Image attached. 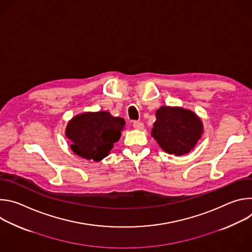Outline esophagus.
Masks as SVG:
<instances>
[{"label": "esophagus", "instance_id": "obj_1", "mask_svg": "<svg viewBox=\"0 0 252 252\" xmlns=\"http://www.w3.org/2000/svg\"><path fill=\"white\" fill-rule=\"evenodd\" d=\"M132 126L137 130H141V129H143V127H145V126H143V124L140 123V122H134Z\"/></svg>", "mask_w": 252, "mask_h": 252}]
</instances>
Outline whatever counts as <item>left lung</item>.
I'll use <instances>...</instances> for the list:
<instances>
[{
  "mask_svg": "<svg viewBox=\"0 0 252 252\" xmlns=\"http://www.w3.org/2000/svg\"><path fill=\"white\" fill-rule=\"evenodd\" d=\"M156 118L152 135L169 155L189 154L203 132L200 119L184 107L160 106L156 113Z\"/></svg>",
  "mask_w": 252,
  "mask_h": 252,
  "instance_id": "1",
  "label": "left lung"
}]
</instances>
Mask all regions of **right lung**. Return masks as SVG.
<instances>
[{
	"label": "right lung",
	"mask_w": 252,
	"mask_h": 252,
	"mask_svg": "<svg viewBox=\"0 0 252 252\" xmlns=\"http://www.w3.org/2000/svg\"><path fill=\"white\" fill-rule=\"evenodd\" d=\"M125 125L123 118L113 117L109 112L84 113L68 122L65 135L71 141L70 149L76 155L99 161L110 155Z\"/></svg>",
	"instance_id": "1"
}]
</instances>
